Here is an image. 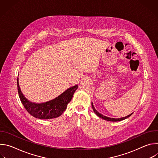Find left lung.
<instances>
[{
	"label": "left lung",
	"mask_w": 158,
	"mask_h": 158,
	"mask_svg": "<svg viewBox=\"0 0 158 158\" xmlns=\"http://www.w3.org/2000/svg\"><path fill=\"white\" fill-rule=\"evenodd\" d=\"M92 107H93V109L94 112H95V114H96L98 116H99V118H102V119H104V120L108 121H114V122H116V121H123V120L126 119H127V118L130 117V116L132 114H132H129V115H128V116H126V117L121 118H118V119H116V118H108V117H106V116H103L102 114H101V113H99V112L95 109V107H94V105H93V102H92Z\"/></svg>",
	"instance_id": "obj_1"
}]
</instances>
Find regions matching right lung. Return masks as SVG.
Listing matches in <instances>:
<instances>
[{"label":"right lung","instance_id":"obj_1","mask_svg":"<svg viewBox=\"0 0 158 158\" xmlns=\"http://www.w3.org/2000/svg\"><path fill=\"white\" fill-rule=\"evenodd\" d=\"M17 78V90L22 104L29 113L34 118L40 119H49L60 116L71 101L78 85H76L67 89L56 98L44 103H35L27 100L22 93Z\"/></svg>","mask_w":158,"mask_h":158}]
</instances>
